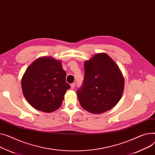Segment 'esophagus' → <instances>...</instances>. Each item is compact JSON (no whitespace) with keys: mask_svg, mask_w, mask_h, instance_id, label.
<instances>
[{"mask_svg":"<svg viewBox=\"0 0 155 155\" xmlns=\"http://www.w3.org/2000/svg\"><path fill=\"white\" fill-rule=\"evenodd\" d=\"M70 86H71V89H74V88H75V83L71 84L70 85Z\"/></svg>","mask_w":155,"mask_h":155,"instance_id":"esophagus-1","label":"esophagus"}]
</instances>
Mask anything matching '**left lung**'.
I'll return each mask as SVG.
<instances>
[{"label": "left lung", "instance_id": "1", "mask_svg": "<svg viewBox=\"0 0 155 155\" xmlns=\"http://www.w3.org/2000/svg\"><path fill=\"white\" fill-rule=\"evenodd\" d=\"M84 80L77 94L82 108L100 114L114 107L121 98L124 78L107 54L95 55L84 64Z\"/></svg>", "mask_w": 155, "mask_h": 155}]
</instances>
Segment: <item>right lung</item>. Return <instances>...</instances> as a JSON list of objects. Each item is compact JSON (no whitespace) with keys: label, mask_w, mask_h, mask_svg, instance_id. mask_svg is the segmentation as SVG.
Returning a JSON list of instances; mask_svg holds the SVG:
<instances>
[{"label":"right lung","mask_w":155,"mask_h":155,"mask_svg":"<svg viewBox=\"0 0 155 155\" xmlns=\"http://www.w3.org/2000/svg\"><path fill=\"white\" fill-rule=\"evenodd\" d=\"M59 60L40 57L27 68L22 78L23 94L29 104L44 112H52L62 104L70 85Z\"/></svg>","instance_id":"obj_1"}]
</instances>
